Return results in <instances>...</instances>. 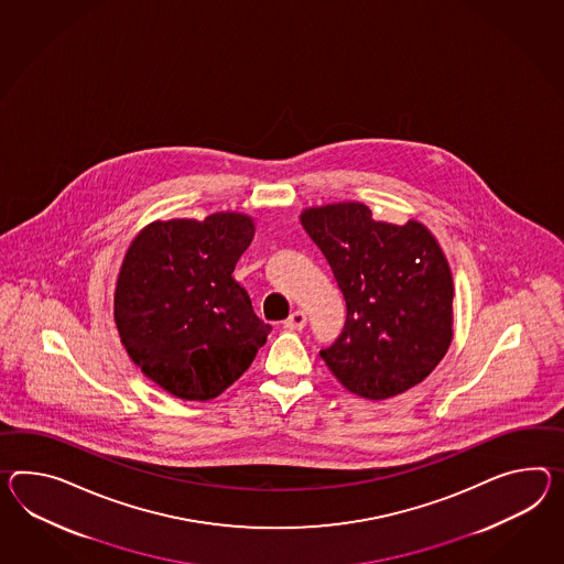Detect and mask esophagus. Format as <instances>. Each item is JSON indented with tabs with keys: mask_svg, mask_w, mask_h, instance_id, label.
Wrapping results in <instances>:
<instances>
[{
	"mask_svg": "<svg viewBox=\"0 0 564 564\" xmlns=\"http://www.w3.org/2000/svg\"><path fill=\"white\" fill-rule=\"evenodd\" d=\"M283 324H285L288 330H302V328H305V314L302 310H295Z\"/></svg>",
	"mask_w": 564,
	"mask_h": 564,
	"instance_id": "obj_1",
	"label": "esophagus"
}]
</instances>
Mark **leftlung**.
Returning <instances> with one entry per match:
<instances>
[{
    "label": "left lung",
    "mask_w": 564,
    "mask_h": 564,
    "mask_svg": "<svg viewBox=\"0 0 564 564\" xmlns=\"http://www.w3.org/2000/svg\"><path fill=\"white\" fill-rule=\"evenodd\" d=\"M302 224L346 302L343 334L319 350L334 377L372 401L422 383L453 340V275L434 236L375 221L365 204L312 207Z\"/></svg>",
    "instance_id": "obj_1"
}]
</instances>
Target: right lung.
Listing matches in <instances>:
<instances>
[{"label":"right lung","mask_w":564,"mask_h":564,"mask_svg":"<svg viewBox=\"0 0 564 564\" xmlns=\"http://www.w3.org/2000/svg\"><path fill=\"white\" fill-rule=\"evenodd\" d=\"M252 234L242 214L154 221L126 252L116 326L134 365L175 398H218L267 343L271 326L232 276Z\"/></svg>","instance_id":"add662e5"}]
</instances>
